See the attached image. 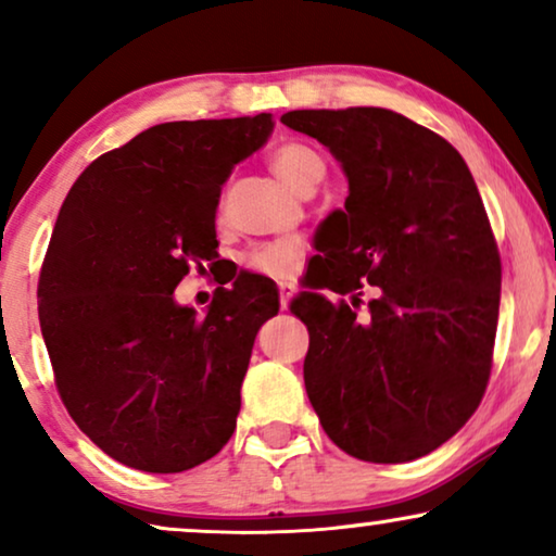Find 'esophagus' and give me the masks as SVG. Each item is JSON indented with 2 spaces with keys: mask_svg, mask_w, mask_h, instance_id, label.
<instances>
[{
  "mask_svg": "<svg viewBox=\"0 0 556 556\" xmlns=\"http://www.w3.org/2000/svg\"><path fill=\"white\" fill-rule=\"evenodd\" d=\"M278 293H280V308H288V301H291V295L295 293V288L291 283H278Z\"/></svg>",
  "mask_w": 556,
  "mask_h": 556,
  "instance_id": "obj_1",
  "label": "esophagus"
}]
</instances>
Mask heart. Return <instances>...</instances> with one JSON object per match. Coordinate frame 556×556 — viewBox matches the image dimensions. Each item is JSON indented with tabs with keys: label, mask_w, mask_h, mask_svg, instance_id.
<instances>
[{
	"label": "heart",
	"mask_w": 556,
	"mask_h": 556,
	"mask_svg": "<svg viewBox=\"0 0 556 556\" xmlns=\"http://www.w3.org/2000/svg\"><path fill=\"white\" fill-rule=\"evenodd\" d=\"M273 172L278 174L280 179L286 181L293 192H306L308 187H316L318 181L324 179V159L316 154L314 149L306 147V143L288 141L283 147H278L270 156ZM301 245L295 240H276L265 242V245H257L245 255L248 268L257 273H265V276L283 278L293 270L295 261H299Z\"/></svg>",
	"instance_id": "1"
}]
</instances>
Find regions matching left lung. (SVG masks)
I'll use <instances>...</instances> for the list:
<instances>
[{"label":"left lung","instance_id":"8db88e82","mask_svg":"<svg viewBox=\"0 0 556 556\" xmlns=\"http://www.w3.org/2000/svg\"><path fill=\"white\" fill-rule=\"evenodd\" d=\"M280 121L324 143L349 181L324 219L314 288L375 286L369 314L303 291V382L326 435L369 463H407L451 440L489 384L501 257L463 156L387 109L288 111ZM334 273L328 276V270Z\"/></svg>","mask_w":556,"mask_h":556}]
</instances>
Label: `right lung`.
Wrapping results in <instances>:
<instances>
[{
  "label": "right lung",
  "instance_id": "obj_1",
  "mask_svg": "<svg viewBox=\"0 0 556 556\" xmlns=\"http://www.w3.org/2000/svg\"><path fill=\"white\" fill-rule=\"evenodd\" d=\"M273 126L270 113L151 126L98 156L60 207L37 286L42 339L75 425L128 468L181 473L235 432L276 288L238 278L202 316L174 288L217 257L219 192Z\"/></svg>",
  "mask_w": 556,
  "mask_h": 556
}]
</instances>
